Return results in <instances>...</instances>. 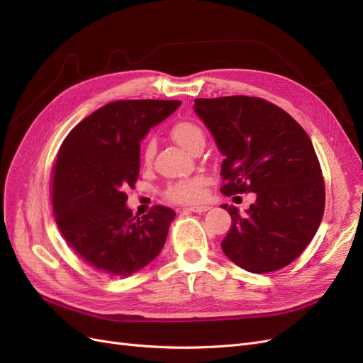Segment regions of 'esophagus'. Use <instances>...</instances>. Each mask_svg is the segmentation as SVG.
<instances>
[{"mask_svg":"<svg viewBox=\"0 0 363 363\" xmlns=\"http://www.w3.org/2000/svg\"><path fill=\"white\" fill-rule=\"evenodd\" d=\"M208 211V206H191V207H184V212H195V213H203Z\"/></svg>","mask_w":363,"mask_h":363,"instance_id":"1","label":"esophagus"}]
</instances>
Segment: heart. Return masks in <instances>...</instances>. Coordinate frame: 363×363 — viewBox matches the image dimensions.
<instances>
[{
	"mask_svg": "<svg viewBox=\"0 0 363 363\" xmlns=\"http://www.w3.org/2000/svg\"><path fill=\"white\" fill-rule=\"evenodd\" d=\"M171 138L186 151L192 152L196 147L204 144L203 130L191 121H179L171 127ZM155 156V144L148 140L142 148V162L144 164H150ZM206 179L203 175H194L189 179H182L171 183L164 189V199L171 203L177 204H192L203 199L204 195Z\"/></svg>",
	"mask_w": 363,
	"mask_h": 363,
	"instance_id": "1",
	"label": "heart"
}]
</instances>
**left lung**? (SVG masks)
<instances>
[{
  "instance_id": "1",
  "label": "left lung",
  "mask_w": 363,
  "mask_h": 363,
  "mask_svg": "<svg viewBox=\"0 0 363 363\" xmlns=\"http://www.w3.org/2000/svg\"><path fill=\"white\" fill-rule=\"evenodd\" d=\"M194 108L224 155L221 192L256 194L247 215L223 206L232 216L221 242L225 256L255 274L289 265L324 215V179L311 138L283 108L257 96L196 98Z\"/></svg>"
}]
</instances>
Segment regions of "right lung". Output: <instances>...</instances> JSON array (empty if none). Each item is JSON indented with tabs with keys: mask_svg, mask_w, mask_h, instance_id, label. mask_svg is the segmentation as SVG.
Returning <instances> with one entry per match:
<instances>
[{
	"mask_svg": "<svg viewBox=\"0 0 363 363\" xmlns=\"http://www.w3.org/2000/svg\"><path fill=\"white\" fill-rule=\"evenodd\" d=\"M182 104L121 100L98 108L62 142L52 167L51 201L63 239L87 265L125 277L155 259L175 212L155 206L142 218L127 208L139 175L140 140Z\"/></svg>",
	"mask_w": 363,
	"mask_h": 363,
	"instance_id": "obj_1",
	"label": "right lung"
}]
</instances>
